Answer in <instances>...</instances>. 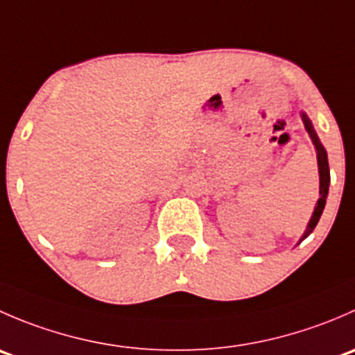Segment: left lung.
Returning <instances> with one entry per match:
<instances>
[{"mask_svg": "<svg viewBox=\"0 0 355 355\" xmlns=\"http://www.w3.org/2000/svg\"><path fill=\"white\" fill-rule=\"evenodd\" d=\"M302 118H304V123H306L307 132H309L311 139H313L314 146H316V153H318V166H320V196H321V198L318 199V204H316V207H314L313 216H311L309 225H307L306 234L302 235V239H300V241H304V239H306L307 235H309L311 232H313L314 228H316L318 221H320V218H321V213H323V209H324V204H327L328 187H330V168H328L327 151H324V148H323V146H321L320 139H318L316 132H314L313 125H311V121L307 120L306 114H302Z\"/></svg>", "mask_w": 355, "mask_h": 355, "instance_id": "8db88e82", "label": "left lung"}]
</instances>
